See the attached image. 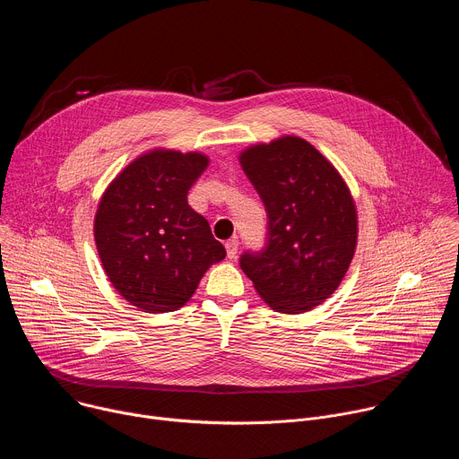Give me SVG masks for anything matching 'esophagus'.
I'll use <instances>...</instances> for the list:
<instances>
[{
  "mask_svg": "<svg viewBox=\"0 0 459 459\" xmlns=\"http://www.w3.org/2000/svg\"><path fill=\"white\" fill-rule=\"evenodd\" d=\"M225 248H227V255H229L230 259H234L236 254H238V239H236V238L229 239V241L225 243Z\"/></svg>",
  "mask_w": 459,
  "mask_h": 459,
  "instance_id": "obj_1",
  "label": "esophagus"
}]
</instances>
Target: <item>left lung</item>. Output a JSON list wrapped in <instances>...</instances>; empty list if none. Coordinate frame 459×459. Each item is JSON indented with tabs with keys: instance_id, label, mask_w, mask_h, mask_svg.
Returning a JSON list of instances; mask_svg holds the SVG:
<instances>
[{
	"instance_id": "1",
	"label": "left lung",
	"mask_w": 459,
	"mask_h": 459,
	"mask_svg": "<svg viewBox=\"0 0 459 459\" xmlns=\"http://www.w3.org/2000/svg\"><path fill=\"white\" fill-rule=\"evenodd\" d=\"M269 218L264 252L241 271L273 310L299 314L329 299L358 245L356 204L338 169L314 145L285 134L238 156Z\"/></svg>"
}]
</instances>
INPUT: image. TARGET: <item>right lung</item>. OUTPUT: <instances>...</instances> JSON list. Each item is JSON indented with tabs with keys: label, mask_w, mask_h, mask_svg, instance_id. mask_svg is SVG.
<instances>
[{
	"label": "right lung",
	"mask_w": 459,
	"mask_h": 459,
	"mask_svg": "<svg viewBox=\"0 0 459 459\" xmlns=\"http://www.w3.org/2000/svg\"><path fill=\"white\" fill-rule=\"evenodd\" d=\"M207 167L204 152L147 151L108 183L98 204L94 239L103 271L143 312L181 308L227 255L209 221L186 204Z\"/></svg>",
	"instance_id": "add662e5"
}]
</instances>
